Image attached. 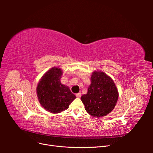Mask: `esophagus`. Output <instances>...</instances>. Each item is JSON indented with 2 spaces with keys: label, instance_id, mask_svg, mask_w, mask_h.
Listing matches in <instances>:
<instances>
[{
  "label": "esophagus",
  "instance_id": "esophagus-1",
  "mask_svg": "<svg viewBox=\"0 0 153 153\" xmlns=\"http://www.w3.org/2000/svg\"><path fill=\"white\" fill-rule=\"evenodd\" d=\"M81 92H78V93L76 94V96L77 97V98H80L81 97Z\"/></svg>",
  "mask_w": 153,
  "mask_h": 153
}]
</instances>
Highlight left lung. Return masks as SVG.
<instances>
[{"label":"left lung","mask_w":153,"mask_h":153,"mask_svg":"<svg viewBox=\"0 0 153 153\" xmlns=\"http://www.w3.org/2000/svg\"><path fill=\"white\" fill-rule=\"evenodd\" d=\"M91 85L87 93L81 97L88 114L101 117L110 113L119 97L118 91L113 80L102 71H94L91 77Z\"/></svg>","instance_id":"left-lung-1"}]
</instances>
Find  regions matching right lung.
Instances as JSON below:
<instances>
[{"label":"right lung","mask_w":153,"mask_h":153,"mask_svg":"<svg viewBox=\"0 0 153 153\" xmlns=\"http://www.w3.org/2000/svg\"><path fill=\"white\" fill-rule=\"evenodd\" d=\"M62 71L53 67L45 73L36 88L37 96L41 105L53 114L63 112L76 98L69 88L61 84Z\"/></svg>","instance_id":"obj_1"}]
</instances>
